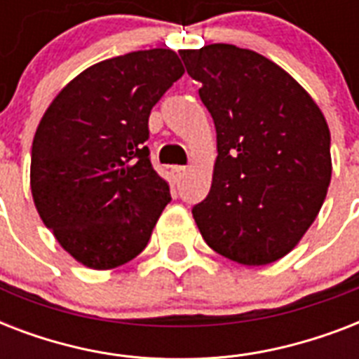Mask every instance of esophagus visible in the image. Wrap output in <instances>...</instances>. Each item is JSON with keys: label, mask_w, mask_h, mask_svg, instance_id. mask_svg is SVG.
I'll list each match as a JSON object with an SVG mask.
<instances>
[{"label": "esophagus", "mask_w": 359, "mask_h": 359, "mask_svg": "<svg viewBox=\"0 0 359 359\" xmlns=\"http://www.w3.org/2000/svg\"><path fill=\"white\" fill-rule=\"evenodd\" d=\"M186 171H188V169H186L184 165H175V168L171 169V173H173L175 182H179V180L182 179V177H184V175H186Z\"/></svg>", "instance_id": "obj_1"}]
</instances>
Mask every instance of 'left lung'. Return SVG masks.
Wrapping results in <instances>:
<instances>
[{
    "label": "left lung",
    "instance_id": "obj_1",
    "mask_svg": "<svg viewBox=\"0 0 359 359\" xmlns=\"http://www.w3.org/2000/svg\"><path fill=\"white\" fill-rule=\"evenodd\" d=\"M212 115V186L191 208L216 253L245 266L285 257L317 218L332 179L330 128L309 93L264 55L233 44L182 50Z\"/></svg>",
    "mask_w": 359,
    "mask_h": 359
}]
</instances>
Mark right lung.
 I'll list each match as a JSON object with an SVG mask.
<instances>
[{"mask_svg": "<svg viewBox=\"0 0 359 359\" xmlns=\"http://www.w3.org/2000/svg\"><path fill=\"white\" fill-rule=\"evenodd\" d=\"M184 74L169 48L106 59L61 89L31 147L36 212L65 251L93 270L140 255L165 208L149 158V115Z\"/></svg>", "mask_w": 359, "mask_h": 359, "instance_id": "1", "label": "right lung"}]
</instances>
